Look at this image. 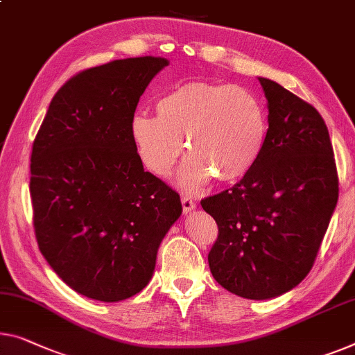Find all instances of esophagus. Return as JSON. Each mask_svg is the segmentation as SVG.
I'll list each match as a JSON object with an SVG mask.
<instances>
[{
	"mask_svg": "<svg viewBox=\"0 0 355 355\" xmlns=\"http://www.w3.org/2000/svg\"><path fill=\"white\" fill-rule=\"evenodd\" d=\"M182 205H183V211L187 215L191 214V211H194L196 207H198L194 200L191 198H188V196H183V198H182Z\"/></svg>",
	"mask_w": 355,
	"mask_h": 355,
	"instance_id": "esophagus-1",
	"label": "esophagus"
}]
</instances>
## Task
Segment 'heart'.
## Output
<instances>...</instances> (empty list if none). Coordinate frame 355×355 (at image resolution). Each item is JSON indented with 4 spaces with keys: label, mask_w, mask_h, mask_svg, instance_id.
<instances>
[{
    "label": "heart",
    "mask_w": 355,
    "mask_h": 355,
    "mask_svg": "<svg viewBox=\"0 0 355 355\" xmlns=\"http://www.w3.org/2000/svg\"><path fill=\"white\" fill-rule=\"evenodd\" d=\"M157 116L135 113L129 134L137 156L157 177L171 173L185 139L189 155L177 183L200 191L216 175L236 182L252 171L268 132L266 108L250 89L191 81L157 98Z\"/></svg>",
    "instance_id": "1"
}]
</instances>
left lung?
I'll return each mask as SVG.
<instances>
[{"mask_svg":"<svg viewBox=\"0 0 355 355\" xmlns=\"http://www.w3.org/2000/svg\"><path fill=\"white\" fill-rule=\"evenodd\" d=\"M268 132L252 171L200 205L218 225L211 276L247 300L276 298L313 268L338 202L329 129L314 107L276 81L258 78Z\"/></svg>","mask_w":355,"mask_h":355,"instance_id":"8db88e82","label":"left lung"}]
</instances>
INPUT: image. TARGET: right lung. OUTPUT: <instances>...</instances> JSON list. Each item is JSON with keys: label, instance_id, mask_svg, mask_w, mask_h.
Masks as SVG:
<instances>
[{"label": "right lung", "instance_id": "add662e5", "mask_svg": "<svg viewBox=\"0 0 355 355\" xmlns=\"http://www.w3.org/2000/svg\"><path fill=\"white\" fill-rule=\"evenodd\" d=\"M164 57L114 60L54 95L31 151L40 250L68 287L116 303L144 290L157 248L182 215L178 193L137 156L129 124Z\"/></svg>", "mask_w": 355, "mask_h": 355}]
</instances>
